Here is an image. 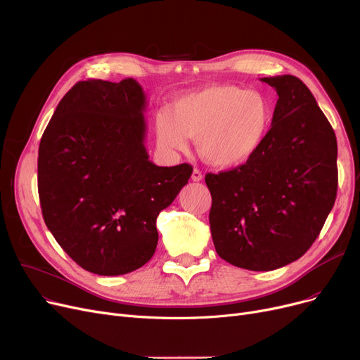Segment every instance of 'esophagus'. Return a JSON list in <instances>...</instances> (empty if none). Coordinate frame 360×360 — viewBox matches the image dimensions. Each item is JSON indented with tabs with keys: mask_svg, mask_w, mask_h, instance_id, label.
I'll use <instances>...</instances> for the list:
<instances>
[{
	"mask_svg": "<svg viewBox=\"0 0 360 360\" xmlns=\"http://www.w3.org/2000/svg\"><path fill=\"white\" fill-rule=\"evenodd\" d=\"M192 180L193 181H200L202 180V173L198 170V168H195L193 173H192Z\"/></svg>",
	"mask_w": 360,
	"mask_h": 360,
	"instance_id": "1",
	"label": "esophagus"
}]
</instances>
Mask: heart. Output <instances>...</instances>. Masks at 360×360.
Masks as SVG:
<instances>
[{
	"mask_svg": "<svg viewBox=\"0 0 360 360\" xmlns=\"http://www.w3.org/2000/svg\"><path fill=\"white\" fill-rule=\"evenodd\" d=\"M271 120L266 96L217 84L177 98L168 115L155 117V135L162 148L174 151L184 150V136L196 139L199 155L207 164L229 168L260 150Z\"/></svg>",
	"mask_w": 360,
	"mask_h": 360,
	"instance_id": "b5f03b06",
	"label": "heart"
}]
</instances>
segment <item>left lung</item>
<instances>
[{
    "mask_svg": "<svg viewBox=\"0 0 360 360\" xmlns=\"http://www.w3.org/2000/svg\"><path fill=\"white\" fill-rule=\"evenodd\" d=\"M276 90L271 128L245 164L205 177L212 196L210 232L218 256L267 271L302 257L337 195V141L305 84L293 75L260 78Z\"/></svg>",
    "mask_w": 360,
    "mask_h": 360,
    "instance_id": "left-lung-1",
    "label": "left lung"
}]
</instances>
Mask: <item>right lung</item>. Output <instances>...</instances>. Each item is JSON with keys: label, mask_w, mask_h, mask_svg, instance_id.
Segmentation results:
<instances>
[{"label": "right lung", "mask_w": 360, "mask_h": 360, "mask_svg": "<svg viewBox=\"0 0 360 360\" xmlns=\"http://www.w3.org/2000/svg\"><path fill=\"white\" fill-rule=\"evenodd\" d=\"M146 97L134 78L79 81L63 96L39 145L41 214L82 269L119 276L157 248L158 214L193 168L158 167L145 148Z\"/></svg>", "instance_id": "obj_1"}]
</instances>
